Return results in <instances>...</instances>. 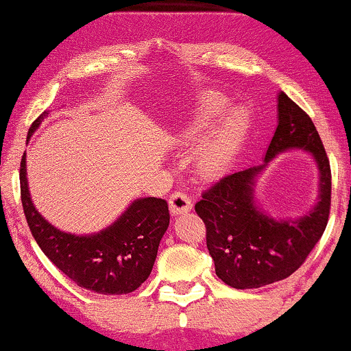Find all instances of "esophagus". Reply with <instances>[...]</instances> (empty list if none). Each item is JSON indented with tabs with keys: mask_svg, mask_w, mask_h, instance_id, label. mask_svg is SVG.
<instances>
[{
	"mask_svg": "<svg viewBox=\"0 0 351 351\" xmlns=\"http://www.w3.org/2000/svg\"><path fill=\"white\" fill-rule=\"evenodd\" d=\"M191 208H193L191 199H189V196L184 195V193L176 191L170 196V213L173 216L191 211Z\"/></svg>",
	"mask_w": 351,
	"mask_h": 351,
	"instance_id": "34e87169",
	"label": "esophagus"
}]
</instances>
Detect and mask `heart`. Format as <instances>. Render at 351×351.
<instances>
[{"mask_svg": "<svg viewBox=\"0 0 351 351\" xmlns=\"http://www.w3.org/2000/svg\"><path fill=\"white\" fill-rule=\"evenodd\" d=\"M228 100L217 94L204 95L198 107L180 127L178 136L183 143H198L226 110ZM249 127V117L243 108H234L221 120L198 156V173L203 178H219L243 143Z\"/></svg>", "mask_w": 351, "mask_h": 351, "instance_id": "1", "label": "heart"}]
</instances>
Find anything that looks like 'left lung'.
<instances>
[{
  "mask_svg": "<svg viewBox=\"0 0 351 351\" xmlns=\"http://www.w3.org/2000/svg\"><path fill=\"white\" fill-rule=\"evenodd\" d=\"M277 128L264 163L231 173L203 193L195 211L206 226L216 276L234 289H257L292 276L320 241L328 223L332 173L312 119L284 92L277 95ZM299 147L317 162L319 201L299 220H274L255 203L256 175L276 154Z\"/></svg>",
  "mask_w": 351,
  "mask_h": 351,
  "instance_id": "1",
  "label": "left lung"
}]
</instances>
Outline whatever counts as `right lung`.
Instances as JSON below:
<instances>
[{"mask_svg": "<svg viewBox=\"0 0 351 351\" xmlns=\"http://www.w3.org/2000/svg\"><path fill=\"white\" fill-rule=\"evenodd\" d=\"M47 112L34 120L27 140ZM26 153L21 158L19 183L27 226L41 251L60 272L79 287L104 295H120L136 291L150 276L160 241L170 224L167 201L140 198L130 204L114 224L77 236L59 231L39 215L27 188Z\"/></svg>", "mask_w": 351, "mask_h": 351, "instance_id": "right-lung-1", "label": "right lung"}]
</instances>
